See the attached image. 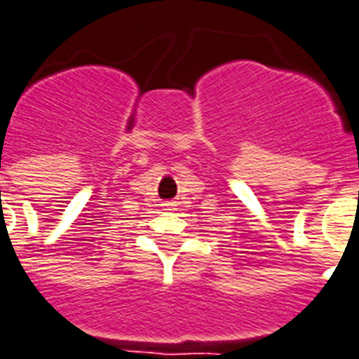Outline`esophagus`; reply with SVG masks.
<instances>
[{
    "instance_id": "34e87169",
    "label": "esophagus",
    "mask_w": 359,
    "mask_h": 359,
    "mask_svg": "<svg viewBox=\"0 0 359 359\" xmlns=\"http://www.w3.org/2000/svg\"><path fill=\"white\" fill-rule=\"evenodd\" d=\"M163 207H165V210H173V208L177 207V203H175V201H168V203H163Z\"/></svg>"
}]
</instances>
